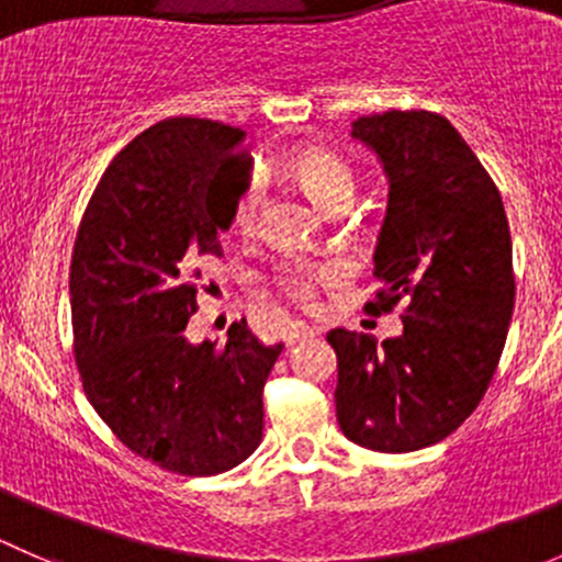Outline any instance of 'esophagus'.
<instances>
[{
  "instance_id": "esophagus-1",
  "label": "esophagus",
  "mask_w": 562,
  "mask_h": 562,
  "mask_svg": "<svg viewBox=\"0 0 562 562\" xmlns=\"http://www.w3.org/2000/svg\"><path fill=\"white\" fill-rule=\"evenodd\" d=\"M315 334V328H310V326H304V323H291V326H288V331H285V345L288 348H291V345H296V342H302V339H310Z\"/></svg>"
}]
</instances>
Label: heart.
Returning a JSON list of instances; mask_svg holds the SVG:
<instances>
[{"mask_svg":"<svg viewBox=\"0 0 562 562\" xmlns=\"http://www.w3.org/2000/svg\"><path fill=\"white\" fill-rule=\"evenodd\" d=\"M288 171L323 212L331 214L334 209L348 206L350 198H353V173L331 151L317 149V146H302L288 160ZM258 209L260 184L258 179H247L228 206L231 234L252 236L255 228H258ZM342 277L345 269L339 263H331V260H285L274 271L277 288L291 302H296L299 307H313L317 288L334 285Z\"/></svg>","mask_w":562,"mask_h":562,"instance_id":"b5f03b06","label":"heart"}]
</instances>
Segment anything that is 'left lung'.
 <instances>
[{
	"label": "left lung",
	"mask_w": 562,
	"mask_h": 562,
	"mask_svg": "<svg viewBox=\"0 0 562 562\" xmlns=\"http://www.w3.org/2000/svg\"><path fill=\"white\" fill-rule=\"evenodd\" d=\"M389 179L375 247L381 282L367 313L405 304L400 337L331 328L337 422L383 454L427 449L479 407L514 313L512 234L495 181L449 119L429 111L359 116Z\"/></svg>",
	"instance_id": "obj_1"
}]
</instances>
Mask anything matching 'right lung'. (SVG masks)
Wrapping results in <instances>:
<instances>
[{
  "instance_id": "1",
  "label": "right lung",
  "mask_w": 562,
  "mask_h": 562,
  "mask_svg": "<svg viewBox=\"0 0 562 562\" xmlns=\"http://www.w3.org/2000/svg\"><path fill=\"white\" fill-rule=\"evenodd\" d=\"M245 130L195 116L151 124L105 168L70 263L76 364L83 391L133 454L179 475L236 468L263 438V386L282 345L247 321L228 342L187 339L198 266L241 181H220Z\"/></svg>"
}]
</instances>
